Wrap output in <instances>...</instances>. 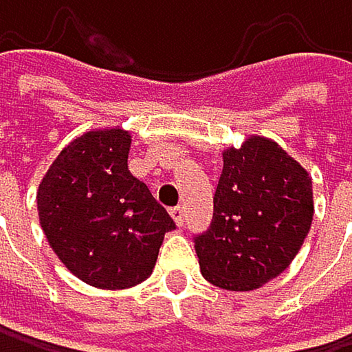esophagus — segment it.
Masks as SVG:
<instances>
[{"label": "esophagus", "mask_w": 352, "mask_h": 352, "mask_svg": "<svg viewBox=\"0 0 352 352\" xmlns=\"http://www.w3.org/2000/svg\"><path fill=\"white\" fill-rule=\"evenodd\" d=\"M170 216L174 218V222H176L178 226L184 224V210H182V208H172V210H170Z\"/></svg>", "instance_id": "34e87169"}]
</instances>
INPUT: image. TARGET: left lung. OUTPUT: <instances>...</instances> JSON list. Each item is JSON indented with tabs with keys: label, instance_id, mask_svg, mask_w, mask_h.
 Here are the masks:
<instances>
[{
	"label": "left lung",
	"instance_id": "8db88e82",
	"mask_svg": "<svg viewBox=\"0 0 352 352\" xmlns=\"http://www.w3.org/2000/svg\"><path fill=\"white\" fill-rule=\"evenodd\" d=\"M214 216L195 237L204 277L231 292H250L281 275L313 222L309 172L277 142L250 136L222 153Z\"/></svg>",
	"mask_w": 352,
	"mask_h": 352
}]
</instances>
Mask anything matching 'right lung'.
Instances as JSON below:
<instances>
[{"label": "right lung", "mask_w": 352, "mask_h": 352, "mask_svg": "<svg viewBox=\"0 0 352 352\" xmlns=\"http://www.w3.org/2000/svg\"><path fill=\"white\" fill-rule=\"evenodd\" d=\"M132 136L121 128L85 132L45 172L37 212L63 265L87 285L126 289L144 281L174 220L128 170Z\"/></svg>", "instance_id": "add662e5"}]
</instances>
